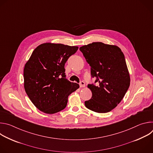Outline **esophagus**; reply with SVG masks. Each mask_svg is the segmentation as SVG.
I'll use <instances>...</instances> for the list:
<instances>
[{
	"label": "esophagus",
	"mask_w": 153,
	"mask_h": 153,
	"mask_svg": "<svg viewBox=\"0 0 153 153\" xmlns=\"http://www.w3.org/2000/svg\"><path fill=\"white\" fill-rule=\"evenodd\" d=\"M79 85H80V88H84V87H85V82H83V81L80 83Z\"/></svg>",
	"instance_id": "esophagus-1"
}]
</instances>
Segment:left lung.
Returning a JSON list of instances; mask_svg holds the SVG:
<instances>
[{
    "instance_id": "obj_1",
    "label": "left lung",
    "mask_w": 153,
    "mask_h": 153,
    "mask_svg": "<svg viewBox=\"0 0 153 153\" xmlns=\"http://www.w3.org/2000/svg\"><path fill=\"white\" fill-rule=\"evenodd\" d=\"M91 66L93 77L98 86L88 85L92 97L85 102L89 110L99 113L111 111L121 102L130 85V76L123 53L116 45L93 42L81 47Z\"/></svg>"
}]
</instances>
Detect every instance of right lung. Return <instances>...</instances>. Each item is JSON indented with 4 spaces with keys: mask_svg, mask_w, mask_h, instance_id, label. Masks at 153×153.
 <instances>
[{
    "mask_svg": "<svg viewBox=\"0 0 153 153\" xmlns=\"http://www.w3.org/2000/svg\"><path fill=\"white\" fill-rule=\"evenodd\" d=\"M76 46L47 42L37 47L24 70V88L39 110L54 114L67 106L70 94L79 88L66 79L65 63L78 50Z\"/></svg>",
    "mask_w": 153,
    "mask_h": 153,
    "instance_id": "right-lung-1",
    "label": "right lung"
}]
</instances>
